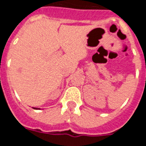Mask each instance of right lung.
<instances>
[{"instance_id":"obj_1","label":"right lung","mask_w":146,"mask_h":146,"mask_svg":"<svg viewBox=\"0 0 146 146\" xmlns=\"http://www.w3.org/2000/svg\"><path fill=\"white\" fill-rule=\"evenodd\" d=\"M34 109H36V108H34Z\"/></svg>"}]
</instances>
